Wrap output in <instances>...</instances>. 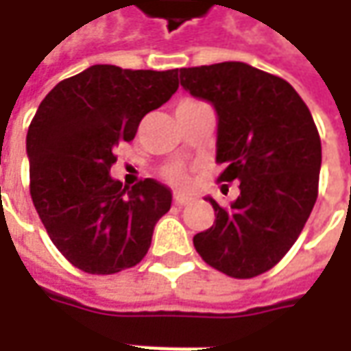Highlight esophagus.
Listing matches in <instances>:
<instances>
[{"mask_svg": "<svg viewBox=\"0 0 351 351\" xmlns=\"http://www.w3.org/2000/svg\"><path fill=\"white\" fill-rule=\"evenodd\" d=\"M173 201H176L178 207H183V205H187L191 201V197L183 195V193H173Z\"/></svg>", "mask_w": 351, "mask_h": 351, "instance_id": "esophagus-1", "label": "esophagus"}]
</instances>
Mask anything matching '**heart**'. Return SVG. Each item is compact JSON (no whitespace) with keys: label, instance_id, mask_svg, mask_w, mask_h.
Masks as SVG:
<instances>
[{"label":"heart","instance_id":"heart-1","mask_svg":"<svg viewBox=\"0 0 351 351\" xmlns=\"http://www.w3.org/2000/svg\"><path fill=\"white\" fill-rule=\"evenodd\" d=\"M164 176H166V180L169 183H173V185H178V187H187L189 182H191V176H189V171L183 168V166H169L164 171Z\"/></svg>","mask_w":351,"mask_h":351}]
</instances>
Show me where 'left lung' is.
<instances>
[{"mask_svg": "<svg viewBox=\"0 0 351 351\" xmlns=\"http://www.w3.org/2000/svg\"><path fill=\"white\" fill-rule=\"evenodd\" d=\"M180 84L213 103L219 182L240 183L230 207L207 197L215 223L193 236L195 250L226 276H262L289 252L317 203V125L289 82L244 62L180 68Z\"/></svg>", "mask_w": 351, "mask_h": 351, "instance_id": "1", "label": "left lung"}]
</instances>
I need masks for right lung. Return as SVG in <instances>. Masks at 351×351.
I'll list each match as a JSON object with an SVG mask.
<instances>
[{
    "label": "right lung",
    "instance_id": "add662e5",
    "mask_svg": "<svg viewBox=\"0 0 351 351\" xmlns=\"http://www.w3.org/2000/svg\"><path fill=\"white\" fill-rule=\"evenodd\" d=\"M178 88V70L95 64L38 105L27 132L31 197L52 244L77 269L111 276L146 256L171 191L150 178L128 189L109 171L113 150Z\"/></svg>",
    "mask_w": 351,
    "mask_h": 351
}]
</instances>
